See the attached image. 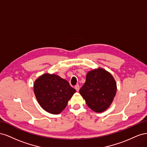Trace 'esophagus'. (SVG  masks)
Returning <instances> with one entry per match:
<instances>
[{
	"instance_id": "esophagus-1",
	"label": "esophagus",
	"mask_w": 147,
	"mask_h": 147,
	"mask_svg": "<svg viewBox=\"0 0 147 147\" xmlns=\"http://www.w3.org/2000/svg\"><path fill=\"white\" fill-rule=\"evenodd\" d=\"M75 90H77V91H78L80 90V86L78 85V84H77V85L75 86Z\"/></svg>"
}]
</instances>
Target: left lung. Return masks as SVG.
Instances as JSON below:
<instances>
[{"mask_svg":"<svg viewBox=\"0 0 147 147\" xmlns=\"http://www.w3.org/2000/svg\"><path fill=\"white\" fill-rule=\"evenodd\" d=\"M117 92V84L113 76L106 70L97 69L89 72L86 82L80 90V93L86 104L96 112L107 109Z\"/></svg>","mask_w":147,"mask_h":147,"instance_id":"left-lung-1","label":"left lung"}]
</instances>
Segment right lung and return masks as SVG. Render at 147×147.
Instances as JSON below:
<instances>
[{
  "instance_id": "obj_1",
  "label": "right lung",
  "mask_w": 147,
  "mask_h": 147,
  "mask_svg": "<svg viewBox=\"0 0 147 147\" xmlns=\"http://www.w3.org/2000/svg\"><path fill=\"white\" fill-rule=\"evenodd\" d=\"M34 94L42 107L52 114H59L76 92L69 82L55 74H45L34 83Z\"/></svg>"
}]
</instances>
